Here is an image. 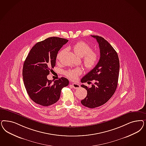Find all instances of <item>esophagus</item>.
Returning a JSON list of instances; mask_svg holds the SVG:
<instances>
[{
  "label": "esophagus",
  "mask_w": 146,
  "mask_h": 146,
  "mask_svg": "<svg viewBox=\"0 0 146 146\" xmlns=\"http://www.w3.org/2000/svg\"><path fill=\"white\" fill-rule=\"evenodd\" d=\"M71 85L74 89H78L80 88V85L77 83H72Z\"/></svg>",
  "instance_id": "obj_1"
}]
</instances>
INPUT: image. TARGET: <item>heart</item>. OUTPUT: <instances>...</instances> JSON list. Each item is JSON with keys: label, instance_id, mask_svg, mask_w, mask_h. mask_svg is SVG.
I'll use <instances>...</instances> for the list:
<instances>
[{"label": "heart", "instance_id": "1", "mask_svg": "<svg viewBox=\"0 0 146 146\" xmlns=\"http://www.w3.org/2000/svg\"><path fill=\"white\" fill-rule=\"evenodd\" d=\"M72 49L77 56H84L83 61L85 66L87 69H92L97 64L99 60V54L98 52L92 50V48L88 43L84 41L78 42L73 46ZM62 52V50L58 53L57 55V60L59 59ZM81 73V69L77 68L66 71L65 75L71 80H75Z\"/></svg>", "mask_w": 146, "mask_h": 146}]
</instances>
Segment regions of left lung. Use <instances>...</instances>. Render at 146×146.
Listing matches in <instances>:
<instances>
[{"label": "left lung", "mask_w": 146, "mask_h": 146, "mask_svg": "<svg viewBox=\"0 0 146 146\" xmlns=\"http://www.w3.org/2000/svg\"><path fill=\"white\" fill-rule=\"evenodd\" d=\"M91 36L99 44L100 56L94 68L81 80L82 83L95 81L90 88L81 85L87 90V96L81 100V103L93 108L106 103L114 94L118 85L120 66L118 54L113 47L103 38Z\"/></svg>", "instance_id": "1"}]
</instances>
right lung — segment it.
Here are the masks:
<instances>
[{"label":"right lung","mask_w":146,"mask_h":146,"mask_svg":"<svg viewBox=\"0 0 146 146\" xmlns=\"http://www.w3.org/2000/svg\"><path fill=\"white\" fill-rule=\"evenodd\" d=\"M68 40L51 37L36 43L24 62L23 76L24 85L30 98L43 106H50L60 99L63 88L69 82L64 77L48 80L47 76L55 66L57 55Z\"/></svg>","instance_id":"right-lung-1"}]
</instances>
